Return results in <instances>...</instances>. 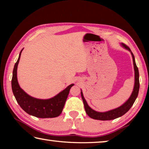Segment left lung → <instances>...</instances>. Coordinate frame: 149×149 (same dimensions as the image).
Masks as SVG:
<instances>
[{"label": "left lung", "mask_w": 149, "mask_h": 149, "mask_svg": "<svg viewBox=\"0 0 149 149\" xmlns=\"http://www.w3.org/2000/svg\"><path fill=\"white\" fill-rule=\"evenodd\" d=\"M122 46L124 48H125L126 49L130 50L131 53H132V57H133V65H134V70H135V85H134V88H133L132 94L130 97V99H128L127 101L124 103V104L121 106V107L116 108V109L108 111V112H99L94 110H93L92 108H91L89 107V105L87 104L86 100L85 99L84 95H83V93L81 92V95L83 102H84V104L85 112H86L87 115L89 116V117L93 118V119L99 120H114V119H116V118L122 116L124 115L125 113L130 109L131 107L133 106V103L135 102L136 99H137L138 93H139V74L138 68L137 66V65H136L134 55H133V54L132 53V50H131L130 48L125 44H122Z\"/></svg>", "instance_id": "left-lung-1"}]
</instances>
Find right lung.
<instances>
[{
	"label": "right lung",
	"mask_w": 149,
	"mask_h": 149,
	"mask_svg": "<svg viewBox=\"0 0 149 149\" xmlns=\"http://www.w3.org/2000/svg\"><path fill=\"white\" fill-rule=\"evenodd\" d=\"M22 50L14 65L12 79V92L17 102L25 112L33 116L40 118L58 116L62 112L70 90L74 84L69 85L66 89L50 99H38L28 95L20 88L17 79V68Z\"/></svg>",
	"instance_id": "1"
}]
</instances>
